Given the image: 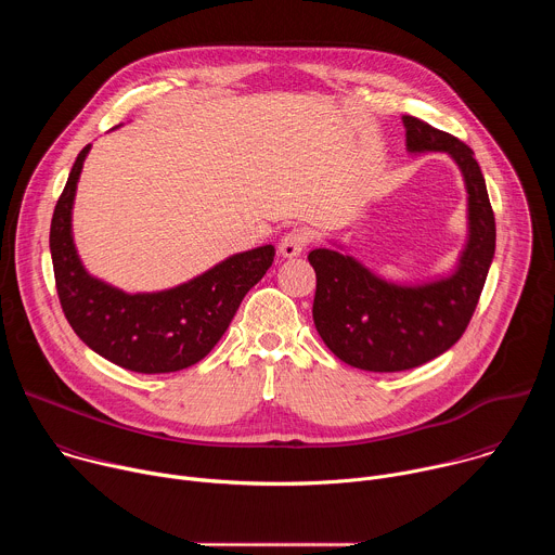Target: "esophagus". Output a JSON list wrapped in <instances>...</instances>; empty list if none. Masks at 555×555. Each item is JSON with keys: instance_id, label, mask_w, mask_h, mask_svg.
I'll return each mask as SVG.
<instances>
[{"instance_id": "obj_1", "label": "esophagus", "mask_w": 555, "mask_h": 555, "mask_svg": "<svg viewBox=\"0 0 555 555\" xmlns=\"http://www.w3.org/2000/svg\"><path fill=\"white\" fill-rule=\"evenodd\" d=\"M307 244H309V232L305 228H292L281 240L279 253L285 259H292V257H298L307 248Z\"/></svg>"}]
</instances>
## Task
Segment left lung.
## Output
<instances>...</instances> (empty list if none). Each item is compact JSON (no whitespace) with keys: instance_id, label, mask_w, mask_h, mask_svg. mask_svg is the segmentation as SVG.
Returning <instances> with one entry per match:
<instances>
[{"instance_id":"left-lung-1","label":"left lung","mask_w":555,"mask_h":555,"mask_svg":"<svg viewBox=\"0 0 555 555\" xmlns=\"http://www.w3.org/2000/svg\"><path fill=\"white\" fill-rule=\"evenodd\" d=\"M402 120L411 153L443 151L459 165L467 189L469 236L448 279L413 287L386 283L338 250L309 253L315 272V332L343 362L373 373L422 366L463 336L496 248L494 210L474 151L415 116Z\"/></svg>"}]
</instances>
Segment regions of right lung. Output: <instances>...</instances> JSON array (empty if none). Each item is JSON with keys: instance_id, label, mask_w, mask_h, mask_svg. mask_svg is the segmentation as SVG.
Here are the masks:
<instances>
[{"instance_id": "obj_1", "label": "right lung", "mask_w": 555, "mask_h": 555, "mask_svg": "<svg viewBox=\"0 0 555 555\" xmlns=\"http://www.w3.org/2000/svg\"><path fill=\"white\" fill-rule=\"evenodd\" d=\"M83 146L54 206L50 253L59 302L74 334L135 373L182 371L210 353L244 296L274 261V246L232 255L202 276L155 294H125L86 272L72 240V204Z\"/></svg>"}]
</instances>
